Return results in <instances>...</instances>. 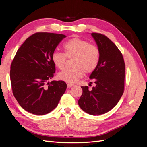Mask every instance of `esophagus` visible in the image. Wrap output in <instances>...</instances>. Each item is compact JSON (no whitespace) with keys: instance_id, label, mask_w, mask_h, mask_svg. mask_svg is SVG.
I'll use <instances>...</instances> for the list:
<instances>
[{"instance_id":"1","label":"esophagus","mask_w":147,"mask_h":147,"mask_svg":"<svg viewBox=\"0 0 147 147\" xmlns=\"http://www.w3.org/2000/svg\"><path fill=\"white\" fill-rule=\"evenodd\" d=\"M67 88H71V87H72L73 86H74V84H69V83H67Z\"/></svg>"}]
</instances>
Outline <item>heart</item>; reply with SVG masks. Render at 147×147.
<instances>
[{"instance_id":"b5f03b06","label":"heart","mask_w":147,"mask_h":147,"mask_svg":"<svg viewBox=\"0 0 147 147\" xmlns=\"http://www.w3.org/2000/svg\"><path fill=\"white\" fill-rule=\"evenodd\" d=\"M65 54L55 51L51 56L54 65L60 70L64 69L67 58H74L72 67L74 68L66 69L57 75L60 80L69 84H74L81 79L84 72L92 73L98 66L100 60L99 48L92 45L88 41L80 38H72L64 45Z\"/></svg>"}]
</instances>
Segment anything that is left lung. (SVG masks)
Listing matches in <instances>:
<instances>
[{
  "instance_id": "obj_1",
  "label": "left lung",
  "mask_w": 147,
  "mask_h": 147,
  "mask_svg": "<svg viewBox=\"0 0 147 147\" xmlns=\"http://www.w3.org/2000/svg\"><path fill=\"white\" fill-rule=\"evenodd\" d=\"M91 35L100 50L99 63L90 76L96 86L91 91L88 86H82L83 93L78 102L84 112L99 115L112 110L121 97L125 64L121 53L108 37L98 33Z\"/></svg>"
}]
</instances>
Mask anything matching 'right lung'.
<instances>
[{
  "label": "right lung",
  "instance_id": "right-lung-1",
  "mask_svg": "<svg viewBox=\"0 0 147 147\" xmlns=\"http://www.w3.org/2000/svg\"><path fill=\"white\" fill-rule=\"evenodd\" d=\"M65 37L63 34L35 33L26 40L12 61L13 94L21 107L30 113H50L56 107L66 90L64 81L48 82L56 70L52 55Z\"/></svg>",
  "mask_w": 147,
  "mask_h": 147
}]
</instances>
